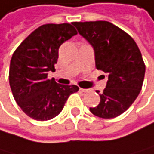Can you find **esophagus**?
<instances>
[{"mask_svg":"<svg viewBox=\"0 0 154 154\" xmlns=\"http://www.w3.org/2000/svg\"><path fill=\"white\" fill-rule=\"evenodd\" d=\"M79 91H81V92H83V93H86V92H88V89H83V88H79Z\"/></svg>","mask_w":154,"mask_h":154,"instance_id":"obj_1","label":"esophagus"}]
</instances>
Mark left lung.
<instances>
[{"instance_id":"obj_1","label":"left lung","mask_w":154,"mask_h":154,"mask_svg":"<svg viewBox=\"0 0 154 154\" xmlns=\"http://www.w3.org/2000/svg\"><path fill=\"white\" fill-rule=\"evenodd\" d=\"M73 25L93 46L97 69L108 75L100 103L90 111L103 119L118 117L129 108L142 89L146 65L138 46L129 34L107 21Z\"/></svg>"}]
</instances>
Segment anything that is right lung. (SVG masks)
<instances>
[{"label":"right lung","instance_id":"obj_1","mask_svg":"<svg viewBox=\"0 0 154 154\" xmlns=\"http://www.w3.org/2000/svg\"><path fill=\"white\" fill-rule=\"evenodd\" d=\"M78 31L71 24H47L37 28L12 54L9 84L21 109L37 121L56 117L69 96L79 91L76 85H62L48 79L54 72L59 47Z\"/></svg>","mask_w":154,"mask_h":154}]
</instances>
